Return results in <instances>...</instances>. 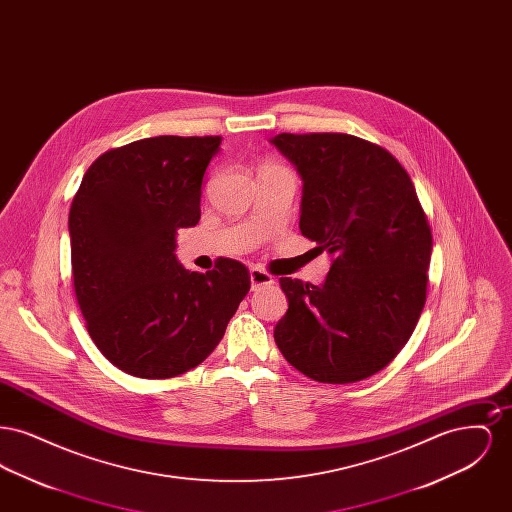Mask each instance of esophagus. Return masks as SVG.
I'll list each match as a JSON object with an SVG mask.
<instances>
[{
	"instance_id": "obj_1",
	"label": "esophagus",
	"mask_w": 512,
	"mask_h": 512,
	"mask_svg": "<svg viewBox=\"0 0 512 512\" xmlns=\"http://www.w3.org/2000/svg\"><path fill=\"white\" fill-rule=\"evenodd\" d=\"M249 280H251V290H259L261 286L274 284V278L265 270L257 267L249 268Z\"/></svg>"
}]
</instances>
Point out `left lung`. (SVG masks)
<instances>
[{
	"instance_id": "1",
	"label": "left lung",
	"mask_w": 512,
	"mask_h": 512,
	"mask_svg": "<svg viewBox=\"0 0 512 512\" xmlns=\"http://www.w3.org/2000/svg\"><path fill=\"white\" fill-rule=\"evenodd\" d=\"M303 180L299 230L332 257L322 284L280 278L288 313L274 328L286 361L324 384L390 365L426 301L432 232L407 171L349 134L268 140Z\"/></svg>"
}]
</instances>
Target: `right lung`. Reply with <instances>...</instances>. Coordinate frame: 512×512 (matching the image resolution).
<instances>
[{"label": "right lung", "instance_id": "add662e5", "mask_svg": "<svg viewBox=\"0 0 512 512\" xmlns=\"http://www.w3.org/2000/svg\"><path fill=\"white\" fill-rule=\"evenodd\" d=\"M219 136H155L103 153L69 213L74 293L99 351L161 380L219 345L249 292V270L219 259L201 274L176 259V230L201 217V184Z\"/></svg>", "mask_w": 512, "mask_h": 512}]
</instances>
